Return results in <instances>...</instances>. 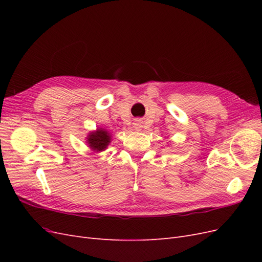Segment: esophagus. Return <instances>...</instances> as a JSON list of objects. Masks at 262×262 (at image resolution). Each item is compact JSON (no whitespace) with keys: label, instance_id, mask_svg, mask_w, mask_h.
I'll return each mask as SVG.
<instances>
[{"label":"esophagus","instance_id":"esophagus-1","mask_svg":"<svg viewBox=\"0 0 262 262\" xmlns=\"http://www.w3.org/2000/svg\"><path fill=\"white\" fill-rule=\"evenodd\" d=\"M134 126H136V129H139L140 126H141V124H140V122H139V121H137L136 123H134Z\"/></svg>","mask_w":262,"mask_h":262}]
</instances>
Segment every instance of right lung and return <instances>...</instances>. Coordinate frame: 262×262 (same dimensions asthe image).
Returning a JSON list of instances; mask_svg holds the SVG:
<instances>
[{
    "label": "right lung",
    "instance_id": "add662e5",
    "mask_svg": "<svg viewBox=\"0 0 262 262\" xmlns=\"http://www.w3.org/2000/svg\"><path fill=\"white\" fill-rule=\"evenodd\" d=\"M89 144L95 150H104L110 143L109 133L104 129H98L96 132L91 133L89 137Z\"/></svg>",
    "mask_w": 262,
    "mask_h": 262
}]
</instances>
